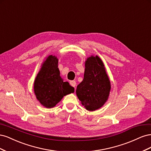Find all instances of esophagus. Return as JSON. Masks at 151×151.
<instances>
[{
    "mask_svg": "<svg viewBox=\"0 0 151 151\" xmlns=\"http://www.w3.org/2000/svg\"><path fill=\"white\" fill-rule=\"evenodd\" d=\"M70 84L72 86L74 87V88H76V82L75 81H70Z\"/></svg>",
    "mask_w": 151,
    "mask_h": 151,
    "instance_id": "1",
    "label": "esophagus"
}]
</instances>
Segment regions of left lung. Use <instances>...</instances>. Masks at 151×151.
<instances>
[{
    "instance_id": "left-lung-1",
    "label": "left lung",
    "mask_w": 151,
    "mask_h": 151,
    "mask_svg": "<svg viewBox=\"0 0 151 151\" xmlns=\"http://www.w3.org/2000/svg\"><path fill=\"white\" fill-rule=\"evenodd\" d=\"M110 91L111 83L101 59L98 55L87 58L84 79L76 89L82 105L90 111L99 109L107 101Z\"/></svg>"
}]
</instances>
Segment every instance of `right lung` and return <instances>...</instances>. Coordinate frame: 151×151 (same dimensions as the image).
<instances>
[{
  "label": "right lung",
  "instance_id": "right-lung-1",
  "mask_svg": "<svg viewBox=\"0 0 151 151\" xmlns=\"http://www.w3.org/2000/svg\"><path fill=\"white\" fill-rule=\"evenodd\" d=\"M58 59L55 55L48 56L41 65L34 81V93L43 106L51 108L60 102L65 96L73 93L74 88L60 76Z\"/></svg>",
  "mask_w": 151,
  "mask_h": 151
}]
</instances>
